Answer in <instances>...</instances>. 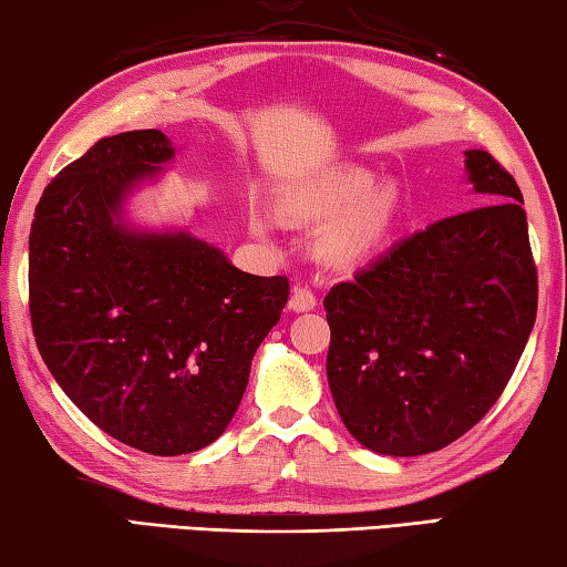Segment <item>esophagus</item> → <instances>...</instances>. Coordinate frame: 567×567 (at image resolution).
Wrapping results in <instances>:
<instances>
[{
	"label": "esophagus",
	"mask_w": 567,
	"mask_h": 567,
	"mask_svg": "<svg viewBox=\"0 0 567 567\" xmlns=\"http://www.w3.org/2000/svg\"><path fill=\"white\" fill-rule=\"evenodd\" d=\"M318 307V297L310 290L307 285H297L292 287V295H290V310L295 312H307V310H315Z\"/></svg>",
	"instance_id": "esophagus-1"
}]
</instances>
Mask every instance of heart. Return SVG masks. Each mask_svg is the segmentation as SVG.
Masks as SVG:
<instances>
[{"label":"heart","instance_id":"obj_1","mask_svg":"<svg viewBox=\"0 0 567 567\" xmlns=\"http://www.w3.org/2000/svg\"><path fill=\"white\" fill-rule=\"evenodd\" d=\"M370 187V172L350 169L324 182L322 187L292 199L290 209L295 217L302 219H330L350 206V210L347 208L349 213L334 219L332 227L324 233L322 247L334 260L354 262L375 252L385 243L400 205L398 189L392 185H382L368 193ZM255 229L267 233V225L257 219Z\"/></svg>","mask_w":567,"mask_h":567}]
</instances>
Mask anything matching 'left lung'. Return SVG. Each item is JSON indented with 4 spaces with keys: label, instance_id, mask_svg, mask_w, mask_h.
<instances>
[{
    "label": "left lung",
    "instance_id": "obj_1",
    "mask_svg": "<svg viewBox=\"0 0 567 567\" xmlns=\"http://www.w3.org/2000/svg\"><path fill=\"white\" fill-rule=\"evenodd\" d=\"M480 207L437 219L324 297L328 380L368 450L412 457L477 425L513 378L537 312L523 192L485 150L465 152Z\"/></svg>",
    "mask_w": 567,
    "mask_h": 567
}]
</instances>
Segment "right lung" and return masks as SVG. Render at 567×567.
<instances>
[{
	"label": "right lung",
	"mask_w": 567,
	"mask_h": 567,
	"mask_svg": "<svg viewBox=\"0 0 567 567\" xmlns=\"http://www.w3.org/2000/svg\"><path fill=\"white\" fill-rule=\"evenodd\" d=\"M175 157L159 130L104 137L47 185L30 233V315L52 378L94 425L150 455L225 433L287 277L237 270L189 233H137L122 207Z\"/></svg>",
	"instance_id": "1"
}]
</instances>
